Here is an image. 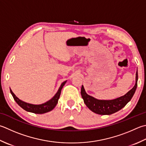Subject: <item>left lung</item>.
<instances>
[{"mask_svg": "<svg viewBox=\"0 0 146 146\" xmlns=\"http://www.w3.org/2000/svg\"><path fill=\"white\" fill-rule=\"evenodd\" d=\"M138 72H136V82L134 87L130 91L120 98L113 100H98L90 96L85 92V90L82 85L81 88V95L85 104L94 113L99 115H111L115 113L125 106L131 99L132 98L137 87Z\"/></svg>", "mask_w": 146, "mask_h": 146, "instance_id": "8db88e82", "label": "left lung"}]
</instances>
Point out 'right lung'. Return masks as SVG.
I'll use <instances>...</instances> for the list:
<instances>
[{
  "label": "right lung",
  "mask_w": 146,
  "mask_h": 146,
  "mask_svg": "<svg viewBox=\"0 0 146 146\" xmlns=\"http://www.w3.org/2000/svg\"><path fill=\"white\" fill-rule=\"evenodd\" d=\"M66 82V81L62 83V84L61 86H60L58 92L56 94V95L54 96L52 99L49 100L48 101L45 102L44 104H38V105L28 104V103H27V102L22 101L21 100H20L17 98V97L15 96V94H14L13 92V91L11 90V88H10V92L11 94H12L14 101H15L16 102V103L18 104L20 107L22 108L23 109L25 110V111H28V112L33 113L35 114H43V113H47L48 111H50L51 110H52L54 108H55L57 103H58V102L60 95H61L62 88L63 87Z\"/></svg>",
  "instance_id": "obj_1"
}]
</instances>
